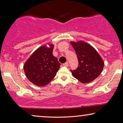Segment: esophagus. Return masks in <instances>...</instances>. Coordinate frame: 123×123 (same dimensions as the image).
I'll list each match as a JSON object with an SVG mask.
<instances>
[{
  "mask_svg": "<svg viewBox=\"0 0 123 123\" xmlns=\"http://www.w3.org/2000/svg\"><path fill=\"white\" fill-rule=\"evenodd\" d=\"M63 66H65V67H68V62H66V63H63V64H62Z\"/></svg>",
  "mask_w": 123,
  "mask_h": 123,
  "instance_id": "1",
  "label": "esophagus"
}]
</instances>
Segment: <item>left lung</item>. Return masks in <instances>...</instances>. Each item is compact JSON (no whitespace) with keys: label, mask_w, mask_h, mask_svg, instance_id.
I'll list each match as a JSON object with an SVG mask.
<instances>
[{"label":"left lung","mask_w":123,"mask_h":123,"mask_svg":"<svg viewBox=\"0 0 123 123\" xmlns=\"http://www.w3.org/2000/svg\"><path fill=\"white\" fill-rule=\"evenodd\" d=\"M70 43L79 61L77 69L70 70L73 76L83 84L92 82L102 72L104 65L103 59L96 50L85 42H70Z\"/></svg>","instance_id":"8db88e82"}]
</instances>
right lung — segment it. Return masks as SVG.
<instances>
[{"instance_id":"add662e5","label":"right lung","mask_w":123,"mask_h":123,"mask_svg":"<svg viewBox=\"0 0 123 123\" xmlns=\"http://www.w3.org/2000/svg\"><path fill=\"white\" fill-rule=\"evenodd\" d=\"M38 48L24 64L23 68L27 78L38 86L49 84L56 75L60 67L57 58L53 55L54 45L49 44Z\"/></svg>"}]
</instances>
